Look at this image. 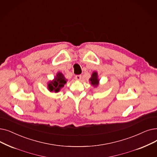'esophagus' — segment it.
<instances>
[{"label": "esophagus", "mask_w": 157, "mask_h": 157, "mask_svg": "<svg viewBox=\"0 0 157 157\" xmlns=\"http://www.w3.org/2000/svg\"><path fill=\"white\" fill-rule=\"evenodd\" d=\"M75 79H76V80H81V75H76V76H75Z\"/></svg>", "instance_id": "esophagus-1"}]
</instances>
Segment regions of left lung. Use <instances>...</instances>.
Instances as JSON below:
<instances>
[{"instance_id":"8db88e82","label":"left lung","mask_w":157,"mask_h":157,"mask_svg":"<svg viewBox=\"0 0 157 157\" xmlns=\"http://www.w3.org/2000/svg\"><path fill=\"white\" fill-rule=\"evenodd\" d=\"M90 81H91V84L94 85L95 86H98V83H99V79H98V74L97 72H94L92 74V77L90 79Z\"/></svg>"}]
</instances>
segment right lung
Returning <instances> with one entry per match:
<instances>
[{
    "label": "right lung",
    "instance_id": "right-lung-1",
    "mask_svg": "<svg viewBox=\"0 0 157 157\" xmlns=\"http://www.w3.org/2000/svg\"><path fill=\"white\" fill-rule=\"evenodd\" d=\"M66 83V79L65 78L61 72H59L57 74L54 79L49 83L48 88L51 92H58Z\"/></svg>",
    "mask_w": 157,
    "mask_h": 157
}]
</instances>
